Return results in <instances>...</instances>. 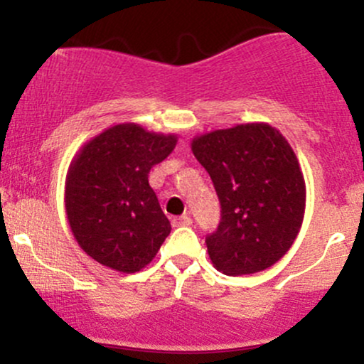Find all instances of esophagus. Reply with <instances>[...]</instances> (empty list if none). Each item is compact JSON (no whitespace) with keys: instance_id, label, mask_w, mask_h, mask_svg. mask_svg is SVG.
<instances>
[{"instance_id":"obj_1","label":"esophagus","mask_w":364,"mask_h":364,"mask_svg":"<svg viewBox=\"0 0 364 364\" xmlns=\"http://www.w3.org/2000/svg\"><path fill=\"white\" fill-rule=\"evenodd\" d=\"M174 228H179V225H191V217L190 215H179L173 219Z\"/></svg>"}]
</instances>
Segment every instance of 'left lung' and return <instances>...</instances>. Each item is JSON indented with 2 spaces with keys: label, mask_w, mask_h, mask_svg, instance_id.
<instances>
[{
  "label": "left lung",
  "mask_w": 364,
  "mask_h": 364,
  "mask_svg": "<svg viewBox=\"0 0 364 364\" xmlns=\"http://www.w3.org/2000/svg\"><path fill=\"white\" fill-rule=\"evenodd\" d=\"M220 202L217 231L205 237L219 272L246 275L269 269L294 243L306 186L294 150L279 129L246 123L191 141Z\"/></svg>",
  "instance_id": "8db88e82"
}]
</instances>
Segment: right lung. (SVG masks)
<instances>
[{
	"label": "right lung",
	"instance_id": "1",
	"mask_svg": "<svg viewBox=\"0 0 364 364\" xmlns=\"http://www.w3.org/2000/svg\"><path fill=\"white\" fill-rule=\"evenodd\" d=\"M176 135L135 123L104 129L70 164L65 205L70 228L89 257L124 274L152 262L171 232L149 173L176 147Z\"/></svg>",
	"mask_w": 364,
	"mask_h": 364
}]
</instances>
